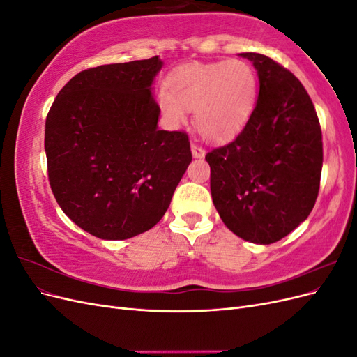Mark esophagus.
Returning a JSON list of instances; mask_svg holds the SVG:
<instances>
[{
    "label": "esophagus",
    "instance_id": "obj_1",
    "mask_svg": "<svg viewBox=\"0 0 357 357\" xmlns=\"http://www.w3.org/2000/svg\"><path fill=\"white\" fill-rule=\"evenodd\" d=\"M192 155H193V158H197V159H201V158H204L205 156V150L202 149V147H199V146H195V144H192Z\"/></svg>",
    "mask_w": 357,
    "mask_h": 357
}]
</instances>
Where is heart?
Returning a JSON list of instances; mask_svg holds the SVG:
<instances>
[{"label":"heart","instance_id":"1","mask_svg":"<svg viewBox=\"0 0 357 357\" xmlns=\"http://www.w3.org/2000/svg\"><path fill=\"white\" fill-rule=\"evenodd\" d=\"M257 96L253 67L240 59L189 62L172 70L158 95L162 113L172 125L193 122L202 138L226 143L238 135L250 119Z\"/></svg>","mask_w":357,"mask_h":357}]
</instances>
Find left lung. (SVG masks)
Wrapping results in <instances>:
<instances>
[{
	"label": "left lung",
	"mask_w": 357,
	"mask_h": 357,
	"mask_svg": "<svg viewBox=\"0 0 357 357\" xmlns=\"http://www.w3.org/2000/svg\"><path fill=\"white\" fill-rule=\"evenodd\" d=\"M259 77L255 110L232 143L205 156L220 219L240 238L273 244L304 222L320 188L323 144L314 105L289 70L240 53Z\"/></svg>",
	"instance_id": "8db88e82"
}]
</instances>
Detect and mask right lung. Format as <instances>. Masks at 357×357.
<instances>
[{
  "label": "right lung",
  "instance_id": "right-lung-1",
  "mask_svg": "<svg viewBox=\"0 0 357 357\" xmlns=\"http://www.w3.org/2000/svg\"><path fill=\"white\" fill-rule=\"evenodd\" d=\"M159 56L84 70L53 101L45 132L59 207L101 240H126L164 218L192 160L189 137L159 131Z\"/></svg>",
  "mask_w": 357,
  "mask_h": 357
}]
</instances>
